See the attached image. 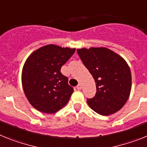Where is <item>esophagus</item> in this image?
Masks as SVG:
<instances>
[{
	"label": "esophagus",
	"instance_id": "esophagus-1",
	"mask_svg": "<svg viewBox=\"0 0 147 147\" xmlns=\"http://www.w3.org/2000/svg\"><path fill=\"white\" fill-rule=\"evenodd\" d=\"M76 88H77L78 90H81V88H82V86H81V84H79L78 85L77 87H76Z\"/></svg>",
	"mask_w": 147,
	"mask_h": 147
}]
</instances>
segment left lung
Listing matches in <instances>:
<instances>
[{
  "label": "left lung",
  "instance_id": "1",
  "mask_svg": "<svg viewBox=\"0 0 147 147\" xmlns=\"http://www.w3.org/2000/svg\"><path fill=\"white\" fill-rule=\"evenodd\" d=\"M77 52L96 84V94L87 99L88 105L101 115L119 111L128 100L132 88V75L127 61L106 47L82 48Z\"/></svg>",
  "mask_w": 147,
  "mask_h": 147
}]
</instances>
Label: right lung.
<instances>
[{"instance_id":"obj_1","label":"right lung","mask_w":147,"mask_h":147,"mask_svg":"<svg viewBox=\"0 0 147 147\" xmlns=\"http://www.w3.org/2000/svg\"><path fill=\"white\" fill-rule=\"evenodd\" d=\"M75 49L55 44L43 46L32 53L24 63L21 81L26 98L35 109L52 114L63 108L73 92L61 66Z\"/></svg>"}]
</instances>
